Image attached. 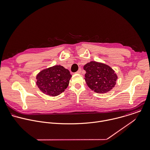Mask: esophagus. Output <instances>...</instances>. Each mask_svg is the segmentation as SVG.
Here are the masks:
<instances>
[{"instance_id": "34e87169", "label": "esophagus", "mask_w": 150, "mask_h": 150, "mask_svg": "<svg viewBox=\"0 0 150 150\" xmlns=\"http://www.w3.org/2000/svg\"><path fill=\"white\" fill-rule=\"evenodd\" d=\"M81 68H79V69H78V71L76 72V74H81Z\"/></svg>"}]
</instances>
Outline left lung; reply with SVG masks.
I'll return each mask as SVG.
<instances>
[{
	"label": "left lung",
	"mask_w": 150,
	"mask_h": 150,
	"mask_svg": "<svg viewBox=\"0 0 150 150\" xmlns=\"http://www.w3.org/2000/svg\"><path fill=\"white\" fill-rule=\"evenodd\" d=\"M85 81L90 89L97 93H105L112 89L118 78L115 71L108 65L91 61L83 67Z\"/></svg>",
	"instance_id": "obj_1"
}]
</instances>
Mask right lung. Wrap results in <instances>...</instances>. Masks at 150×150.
Masks as SVG:
<instances>
[{"instance_id":"right-lung-1","label":"right lung","mask_w":150,"mask_h":150,"mask_svg":"<svg viewBox=\"0 0 150 150\" xmlns=\"http://www.w3.org/2000/svg\"><path fill=\"white\" fill-rule=\"evenodd\" d=\"M72 75L61 65L40 71L36 76V85L43 93L50 96L59 95L68 87Z\"/></svg>"}]
</instances>
